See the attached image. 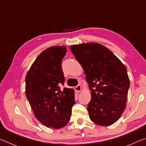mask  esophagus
<instances>
[{"label": "esophagus", "instance_id": "34e87169", "mask_svg": "<svg viewBox=\"0 0 146 146\" xmlns=\"http://www.w3.org/2000/svg\"><path fill=\"white\" fill-rule=\"evenodd\" d=\"M75 90L76 91V92L79 93L82 91V88H81V86L80 85H78L77 86L75 87Z\"/></svg>", "mask_w": 146, "mask_h": 146}]
</instances>
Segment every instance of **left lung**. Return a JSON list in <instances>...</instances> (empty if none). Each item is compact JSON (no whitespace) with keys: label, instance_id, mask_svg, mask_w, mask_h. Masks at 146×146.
Here are the masks:
<instances>
[{"label":"left lung","instance_id":"left-lung-1","mask_svg":"<svg viewBox=\"0 0 146 146\" xmlns=\"http://www.w3.org/2000/svg\"><path fill=\"white\" fill-rule=\"evenodd\" d=\"M71 52L82 66L91 91L88 105L91 120L108 126L119 119L126 106L130 82L126 68L110 49L97 42L73 45Z\"/></svg>","mask_w":146,"mask_h":146}]
</instances>
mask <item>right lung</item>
Returning <instances> with one entry per match:
<instances>
[{"instance_id": "1", "label": "right lung", "mask_w": 146, "mask_h": 146, "mask_svg": "<svg viewBox=\"0 0 146 146\" xmlns=\"http://www.w3.org/2000/svg\"><path fill=\"white\" fill-rule=\"evenodd\" d=\"M65 46H52L39 55L26 76V95L39 122L48 127L60 129L70 120L75 104L73 89L64 88L62 60Z\"/></svg>"}]
</instances>
